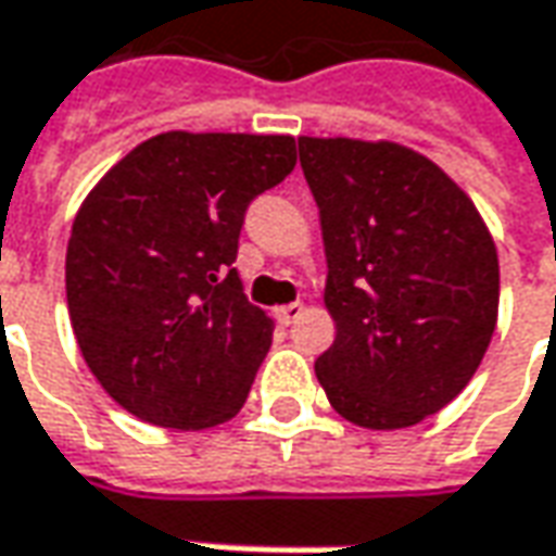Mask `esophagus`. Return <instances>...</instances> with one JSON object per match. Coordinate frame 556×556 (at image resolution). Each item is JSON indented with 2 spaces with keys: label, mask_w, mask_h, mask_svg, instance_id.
Returning a JSON list of instances; mask_svg holds the SVG:
<instances>
[{
  "label": "esophagus",
  "mask_w": 556,
  "mask_h": 556,
  "mask_svg": "<svg viewBox=\"0 0 556 556\" xmlns=\"http://www.w3.org/2000/svg\"><path fill=\"white\" fill-rule=\"evenodd\" d=\"M271 315H275V321L285 324V327H287V324H293V321H296V318H300V315H303V303L278 305V308H275Z\"/></svg>",
  "instance_id": "obj_1"
}]
</instances>
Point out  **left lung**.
<instances>
[{"instance_id": "1", "label": "left lung", "mask_w": 556, "mask_h": 556, "mask_svg": "<svg viewBox=\"0 0 556 556\" xmlns=\"http://www.w3.org/2000/svg\"><path fill=\"white\" fill-rule=\"evenodd\" d=\"M321 214L333 345L315 361L342 419L422 422L459 394L498 318V256L475 201L431 159L389 140L300 137Z\"/></svg>"}]
</instances>
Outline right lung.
I'll return each instance as SVG.
<instances>
[{
  "mask_svg": "<svg viewBox=\"0 0 556 556\" xmlns=\"http://www.w3.org/2000/svg\"><path fill=\"white\" fill-rule=\"evenodd\" d=\"M296 165L287 134L149 137L81 201L66 305L85 364L118 407L177 431L244 407L271 318L232 269L244 211Z\"/></svg>",
  "mask_w": 556,
  "mask_h": 556,
  "instance_id": "1",
  "label": "right lung"
}]
</instances>
